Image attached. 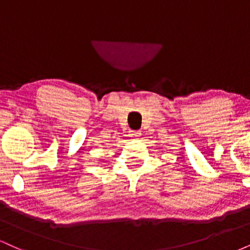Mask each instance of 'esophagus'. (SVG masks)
Instances as JSON below:
<instances>
[{
  "instance_id": "34e87169",
  "label": "esophagus",
  "mask_w": 250,
  "mask_h": 250,
  "mask_svg": "<svg viewBox=\"0 0 250 250\" xmlns=\"http://www.w3.org/2000/svg\"><path fill=\"white\" fill-rule=\"evenodd\" d=\"M141 130H134L133 133H131V136L133 137H140L141 136Z\"/></svg>"
}]
</instances>
